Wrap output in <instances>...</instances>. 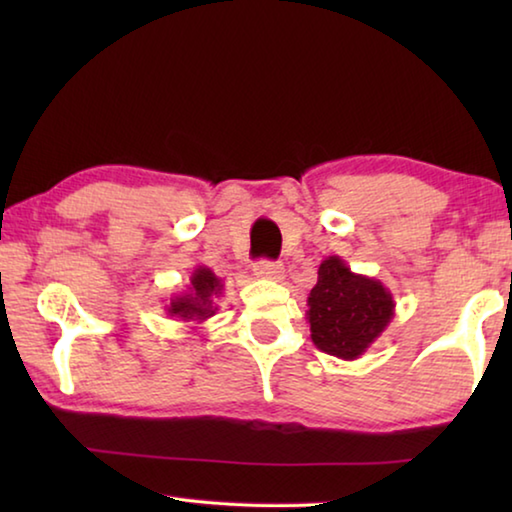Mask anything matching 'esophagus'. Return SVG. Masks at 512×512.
<instances>
[{
    "label": "esophagus",
    "instance_id": "obj_1",
    "mask_svg": "<svg viewBox=\"0 0 512 512\" xmlns=\"http://www.w3.org/2000/svg\"><path fill=\"white\" fill-rule=\"evenodd\" d=\"M253 271H255L257 277H262V280H273V282L284 280V266H282V264H275V262H257Z\"/></svg>",
    "mask_w": 512,
    "mask_h": 512
}]
</instances>
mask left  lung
Listing matches in <instances>:
<instances>
[{"label":"left lung","mask_w":512,"mask_h":512,"mask_svg":"<svg viewBox=\"0 0 512 512\" xmlns=\"http://www.w3.org/2000/svg\"><path fill=\"white\" fill-rule=\"evenodd\" d=\"M307 307L311 341L343 361L359 359L395 316L393 293L375 277L352 273L339 255L323 259Z\"/></svg>","instance_id":"1"}]
</instances>
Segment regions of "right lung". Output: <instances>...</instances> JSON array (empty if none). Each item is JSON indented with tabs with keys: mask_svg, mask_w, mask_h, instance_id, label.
<instances>
[{
	"mask_svg": "<svg viewBox=\"0 0 512 512\" xmlns=\"http://www.w3.org/2000/svg\"><path fill=\"white\" fill-rule=\"evenodd\" d=\"M221 293V277H216L207 266H196L192 277H189L187 291L173 296L164 309L171 318L183 320V323H205L207 318H212L219 311L216 298H221Z\"/></svg>",
	"mask_w": 512,
	"mask_h": 512,
	"instance_id": "add662e5",
	"label": "right lung"
}]
</instances>
